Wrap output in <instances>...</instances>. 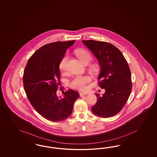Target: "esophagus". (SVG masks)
Masks as SVG:
<instances>
[{
	"label": "esophagus",
	"mask_w": 157,
	"mask_h": 157,
	"mask_svg": "<svg viewBox=\"0 0 157 157\" xmlns=\"http://www.w3.org/2000/svg\"><path fill=\"white\" fill-rule=\"evenodd\" d=\"M79 94H80V96H83V95H85L87 94L86 93H82V92H80L79 93Z\"/></svg>",
	"instance_id": "esophagus-1"
}]
</instances>
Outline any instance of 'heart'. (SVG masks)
Returning a JSON list of instances; mask_svg holds the SVG:
<instances>
[{
    "label": "heart",
    "instance_id": "obj_1",
    "mask_svg": "<svg viewBox=\"0 0 157 157\" xmlns=\"http://www.w3.org/2000/svg\"><path fill=\"white\" fill-rule=\"evenodd\" d=\"M76 55L82 63L84 64H88L91 59V55L87 51L83 49H78L76 51ZM68 61V56L66 55L62 58L61 61L59 63V69L62 72L66 71L67 64ZM94 68L95 66L92 67ZM90 78L88 76H76L72 79L70 82V86L81 90H86L87 89L86 84L90 82Z\"/></svg>",
    "mask_w": 157,
    "mask_h": 157
}]
</instances>
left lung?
Instances as JSON below:
<instances>
[{
    "instance_id": "obj_1",
    "label": "left lung",
    "mask_w": 157,
    "mask_h": 157,
    "mask_svg": "<svg viewBox=\"0 0 157 157\" xmlns=\"http://www.w3.org/2000/svg\"><path fill=\"white\" fill-rule=\"evenodd\" d=\"M94 54L101 67L98 79L102 95L95 94L97 101L91 107L94 114L103 118L117 114L126 104L131 92V75L128 63L118 48L110 43L82 40Z\"/></svg>"
}]
</instances>
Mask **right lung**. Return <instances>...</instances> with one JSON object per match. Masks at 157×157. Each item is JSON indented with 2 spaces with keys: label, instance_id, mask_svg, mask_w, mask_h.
Segmentation results:
<instances>
[{
  "label": "right lung",
  "instance_id": "obj_1",
  "mask_svg": "<svg viewBox=\"0 0 157 157\" xmlns=\"http://www.w3.org/2000/svg\"><path fill=\"white\" fill-rule=\"evenodd\" d=\"M74 43L57 41L44 45L30 57L24 70V89L29 101L39 114L51 121L68 118L79 97L77 91L71 89L63 91V98L56 94L60 83L59 63Z\"/></svg>",
  "mask_w": 157,
  "mask_h": 157
}]
</instances>
